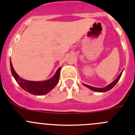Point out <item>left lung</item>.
<instances>
[{
  "instance_id": "1",
  "label": "left lung",
  "mask_w": 135,
  "mask_h": 135,
  "mask_svg": "<svg viewBox=\"0 0 135 135\" xmlns=\"http://www.w3.org/2000/svg\"><path fill=\"white\" fill-rule=\"evenodd\" d=\"M122 72H123V70L122 71V72L120 74V75H119V76H118V77H117V78H115V79L113 81L112 83H111V84H108V86H106L104 87V88H97V87H93V86H91L87 85V84H84V83H82V84H83V85L84 86H85L86 87L89 88V89H90V90H93V91L98 92V93H104V92L108 91V90H109L110 89H112V88H113V87H114V86L117 84V82H118V80H120V77H121Z\"/></svg>"
}]
</instances>
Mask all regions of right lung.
<instances>
[{"label": "right lung", "instance_id": "right-lung-1", "mask_svg": "<svg viewBox=\"0 0 135 135\" xmlns=\"http://www.w3.org/2000/svg\"><path fill=\"white\" fill-rule=\"evenodd\" d=\"M11 73L19 85L26 92L34 95H43L48 93L57 85L59 79V75L61 67L56 71L54 76L50 79L44 81H30L20 78L14 70L11 61H10Z\"/></svg>", "mask_w": 135, "mask_h": 135}]
</instances>
